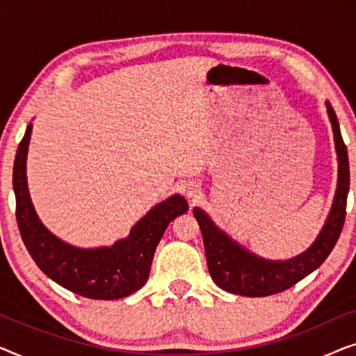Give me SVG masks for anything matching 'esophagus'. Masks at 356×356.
<instances>
[{
    "label": "esophagus",
    "mask_w": 356,
    "mask_h": 356,
    "mask_svg": "<svg viewBox=\"0 0 356 356\" xmlns=\"http://www.w3.org/2000/svg\"><path fill=\"white\" fill-rule=\"evenodd\" d=\"M183 193L186 194L188 197H196L199 193H201V189H199V186L196 183H188L186 186L183 188Z\"/></svg>",
    "instance_id": "obj_1"
}]
</instances>
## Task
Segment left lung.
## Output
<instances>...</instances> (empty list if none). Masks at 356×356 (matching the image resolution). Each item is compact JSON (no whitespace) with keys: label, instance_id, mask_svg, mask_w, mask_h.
<instances>
[{"label":"left lung","instance_id":"8db88e82","mask_svg":"<svg viewBox=\"0 0 356 356\" xmlns=\"http://www.w3.org/2000/svg\"><path fill=\"white\" fill-rule=\"evenodd\" d=\"M325 105H327V113L332 123L335 149L339 155V183L327 222L323 232L319 233L318 240L308 251L285 262L261 259L243 250L225 233L218 230L201 209H194V217L201 227L209 272H211L212 280L220 289L243 296H269L280 293L318 269L334 250L342 233L345 216H347L350 168L347 145L340 134L337 115L329 102Z\"/></svg>","mask_w":356,"mask_h":356}]
</instances>
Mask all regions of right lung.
Wrapping results in <instances>:
<instances>
[{"label": "right lung", "instance_id": "1", "mask_svg": "<svg viewBox=\"0 0 356 356\" xmlns=\"http://www.w3.org/2000/svg\"><path fill=\"white\" fill-rule=\"evenodd\" d=\"M31 131L32 124H29L13 168L16 220L29 254L43 274L86 298L118 300L138 291L149 279L155 248L170 222L188 211L186 199L172 196L160 202L136 223L126 240L116 241L111 248L81 250L66 245L42 225L29 197L26 157Z\"/></svg>", "mask_w": 356, "mask_h": 356}]
</instances>
